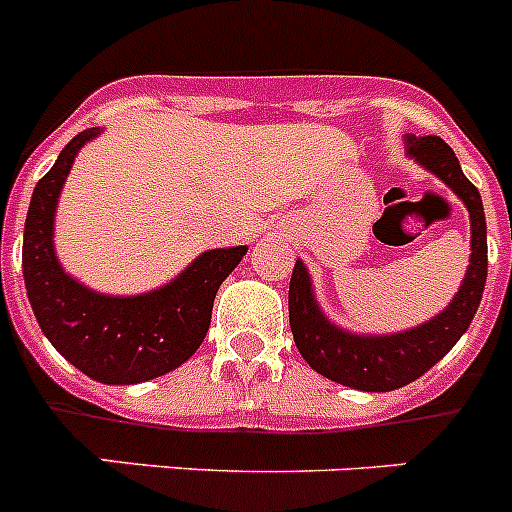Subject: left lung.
Returning <instances> with one entry per match:
<instances>
[{
  "label": "left lung",
  "instance_id": "obj_1",
  "mask_svg": "<svg viewBox=\"0 0 512 512\" xmlns=\"http://www.w3.org/2000/svg\"><path fill=\"white\" fill-rule=\"evenodd\" d=\"M408 156L438 176L464 202L472 225V256L451 302L425 323L397 333H354L336 325L318 305L307 266L297 259L289 282V328L302 359L330 382L361 392H390L423 377L449 354L472 325L487 282V223L477 187L438 135L405 138Z\"/></svg>",
  "mask_w": 512,
  "mask_h": 512
}]
</instances>
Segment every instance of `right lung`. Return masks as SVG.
<instances>
[{
	"mask_svg": "<svg viewBox=\"0 0 512 512\" xmlns=\"http://www.w3.org/2000/svg\"><path fill=\"white\" fill-rule=\"evenodd\" d=\"M102 133L71 138L35 184L22 235V277L35 320L58 354L102 384H138L174 372L205 341L212 302L248 246L200 253L182 274L143 295H104L58 261L56 207L76 156Z\"/></svg>",
	"mask_w": 512,
	"mask_h": 512,
	"instance_id": "obj_1",
	"label": "right lung"
}]
</instances>
